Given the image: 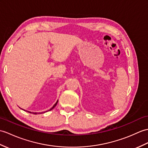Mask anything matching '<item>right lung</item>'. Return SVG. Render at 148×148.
<instances>
[{"mask_svg":"<svg viewBox=\"0 0 148 148\" xmlns=\"http://www.w3.org/2000/svg\"><path fill=\"white\" fill-rule=\"evenodd\" d=\"M57 103H58V101H57V102H56V104H55V105H53V106H52V108H51V109H50V110H49V111H50V110H52V109H53V108H54V107H55V106H56V105H57ZM27 112H28V111H27ZM29 112V113H33V112ZM33 113H34V114H37V113H34V112H33Z\"/></svg>","mask_w":148,"mask_h":148,"instance_id":"1","label":"right lung"}]
</instances>
